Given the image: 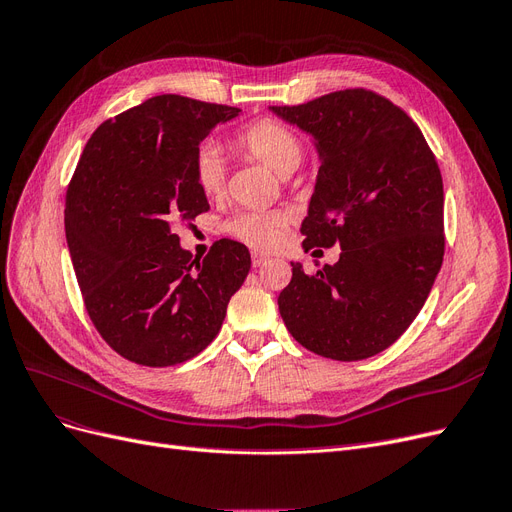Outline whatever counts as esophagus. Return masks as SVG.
<instances>
[{"label":"esophagus","mask_w":512,"mask_h":512,"mask_svg":"<svg viewBox=\"0 0 512 512\" xmlns=\"http://www.w3.org/2000/svg\"><path fill=\"white\" fill-rule=\"evenodd\" d=\"M252 262H254V267H262V265H267V262H269V256H267V254L254 252V254H252Z\"/></svg>","instance_id":"obj_1"}]
</instances>
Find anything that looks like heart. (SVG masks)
<instances>
[{
	"label": "heart",
	"mask_w": 512,
	"mask_h": 512,
	"mask_svg": "<svg viewBox=\"0 0 512 512\" xmlns=\"http://www.w3.org/2000/svg\"><path fill=\"white\" fill-rule=\"evenodd\" d=\"M243 156L267 166L275 175L288 177L303 160V141L288 126L273 119H258L235 136ZM194 181L207 198L222 196L226 164L213 145H203L194 158ZM290 215L284 211H250L230 220L228 232L254 250H275L286 237Z\"/></svg>",
	"instance_id": "1"
}]
</instances>
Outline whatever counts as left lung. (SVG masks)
Instances as JSON below:
<instances>
[{"instance_id":"8db88e82","label":"left lung","mask_w":512,"mask_h":512,"mask_svg":"<svg viewBox=\"0 0 512 512\" xmlns=\"http://www.w3.org/2000/svg\"><path fill=\"white\" fill-rule=\"evenodd\" d=\"M271 111L312 134L318 149L303 247H342L335 265L316 273L290 262L280 314L303 348L335 361L367 359L410 327L442 267L436 156L399 106L367 89Z\"/></svg>"}]
</instances>
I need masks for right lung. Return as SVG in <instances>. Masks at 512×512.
Here are the masks:
<instances>
[{"label": "right lung", "mask_w": 512, "mask_h": 512, "mask_svg": "<svg viewBox=\"0 0 512 512\" xmlns=\"http://www.w3.org/2000/svg\"><path fill=\"white\" fill-rule=\"evenodd\" d=\"M241 108L149 98L91 134L66 192V239L85 309L123 359L179 365L220 333L252 267L239 241L192 258L175 224L209 211L194 181L198 145Z\"/></svg>", "instance_id": "1"}]
</instances>
